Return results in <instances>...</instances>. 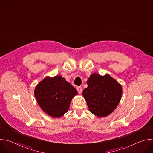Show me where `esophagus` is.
<instances>
[{"instance_id":"obj_1","label":"esophagus","mask_w":153,"mask_h":153,"mask_svg":"<svg viewBox=\"0 0 153 153\" xmlns=\"http://www.w3.org/2000/svg\"><path fill=\"white\" fill-rule=\"evenodd\" d=\"M77 91L79 93V94H80L82 93V89L81 87H77Z\"/></svg>"}]
</instances>
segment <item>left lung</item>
<instances>
[{
    "mask_svg": "<svg viewBox=\"0 0 153 153\" xmlns=\"http://www.w3.org/2000/svg\"><path fill=\"white\" fill-rule=\"evenodd\" d=\"M88 87L82 92L90 111L98 117L113 112L122 94L121 85L110 75L93 73L87 80Z\"/></svg>",
    "mask_w": 153,
    "mask_h": 153,
    "instance_id": "left-lung-1",
    "label": "left lung"
}]
</instances>
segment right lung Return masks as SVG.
<instances>
[{"label": "right lung", "mask_w": 153, "mask_h": 153, "mask_svg": "<svg viewBox=\"0 0 153 153\" xmlns=\"http://www.w3.org/2000/svg\"><path fill=\"white\" fill-rule=\"evenodd\" d=\"M77 90L61 76L46 77L35 87L34 96L42 110L53 118L66 113Z\"/></svg>", "instance_id": "add662e5"}]
</instances>
